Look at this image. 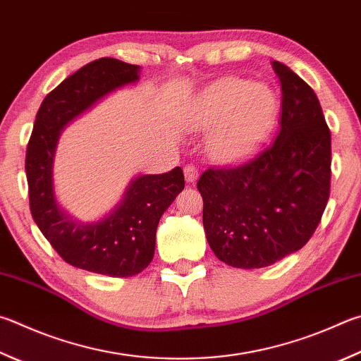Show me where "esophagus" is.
<instances>
[{
	"mask_svg": "<svg viewBox=\"0 0 361 361\" xmlns=\"http://www.w3.org/2000/svg\"><path fill=\"white\" fill-rule=\"evenodd\" d=\"M185 178L188 183L197 181V178H199L197 167L192 166V164H188V166H185Z\"/></svg>",
	"mask_w": 361,
	"mask_h": 361,
	"instance_id": "1",
	"label": "esophagus"
}]
</instances>
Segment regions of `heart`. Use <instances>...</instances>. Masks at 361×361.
Masks as SVG:
<instances>
[{"mask_svg":"<svg viewBox=\"0 0 361 361\" xmlns=\"http://www.w3.org/2000/svg\"><path fill=\"white\" fill-rule=\"evenodd\" d=\"M278 116V97L265 85L224 78L208 87L192 114L194 128L211 130L209 158L237 164L257 152Z\"/></svg>","mask_w":361,"mask_h":361,"instance_id":"heart-1","label":"heart"}]
</instances>
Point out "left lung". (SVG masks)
<instances>
[{"mask_svg": "<svg viewBox=\"0 0 361 361\" xmlns=\"http://www.w3.org/2000/svg\"><path fill=\"white\" fill-rule=\"evenodd\" d=\"M273 69L283 91L278 134L240 166L208 169L197 181L209 247L245 270L303 247L330 197L331 134L317 96L286 64Z\"/></svg>", "mask_w": 361, "mask_h": 361, "instance_id": "8db88e82", "label": "left lung"}]
</instances>
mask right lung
I'll return each mask as SVG.
<instances>
[{"instance_id":"1","label":"right lung","mask_w":361,"mask_h":361,"mask_svg":"<svg viewBox=\"0 0 361 361\" xmlns=\"http://www.w3.org/2000/svg\"><path fill=\"white\" fill-rule=\"evenodd\" d=\"M139 72L140 66L115 58H99L74 72L45 96L26 148L30 209L39 231L69 265L112 278L139 274L153 260L161 216L185 188L183 170L135 176L112 213L80 222L58 205L54 158L64 126L106 94L139 80Z\"/></svg>"}]
</instances>
